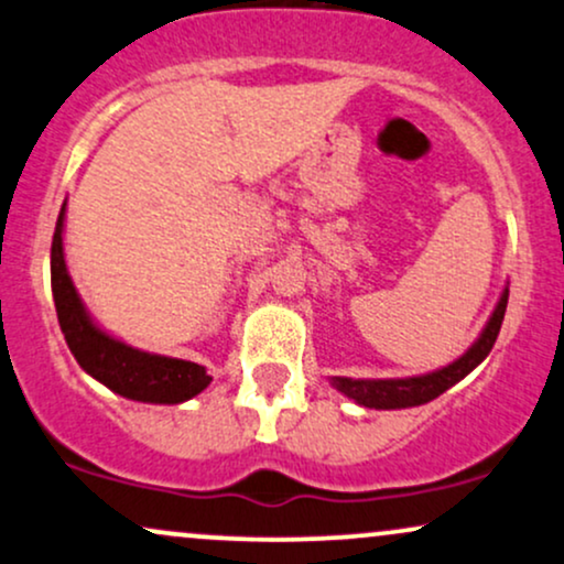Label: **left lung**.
Listing matches in <instances>:
<instances>
[{"label":"left lung","mask_w":564,"mask_h":564,"mask_svg":"<svg viewBox=\"0 0 564 564\" xmlns=\"http://www.w3.org/2000/svg\"><path fill=\"white\" fill-rule=\"evenodd\" d=\"M509 302V289L503 291L501 302H498L494 318L488 321L480 339L471 345L467 355L451 364L448 368H440L435 373H426V377H413V379H334V387L339 392H345L347 398H352L355 403L366 408H411L422 405L435 400L437 394L451 390L456 381H462L477 364H482L488 358V352L494 349L498 332H501L503 313H507Z\"/></svg>","instance_id":"obj_1"}]
</instances>
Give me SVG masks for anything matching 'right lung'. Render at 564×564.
<instances>
[{
  "mask_svg": "<svg viewBox=\"0 0 564 564\" xmlns=\"http://www.w3.org/2000/svg\"><path fill=\"white\" fill-rule=\"evenodd\" d=\"M63 215H66V204H63L55 225L50 273H53V296L61 332L84 371L102 381L108 390L124 394L129 400H142V403H183L206 390L212 377H206L204 366L140 352V349L106 336L89 321L68 278L66 262H63Z\"/></svg>",
  "mask_w": 564,
  "mask_h": 564,
  "instance_id": "1",
  "label": "right lung"
}]
</instances>
